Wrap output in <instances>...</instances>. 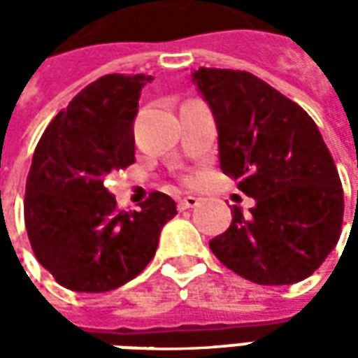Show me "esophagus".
I'll list each match as a JSON object with an SVG mask.
<instances>
[{
  "label": "esophagus",
  "instance_id": "34e87169",
  "mask_svg": "<svg viewBox=\"0 0 358 358\" xmlns=\"http://www.w3.org/2000/svg\"><path fill=\"white\" fill-rule=\"evenodd\" d=\"M199 197H195V195H186V197H182L178 201V209L180 210H186V209H194L199 205Z\"/></svg>",
  "mask_w": 358,
  "mask_h": 358
}]
</instances>
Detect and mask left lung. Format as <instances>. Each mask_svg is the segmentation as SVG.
<instances>
[{"label": "left lung", "mask_w": 358, "mask_h": 358, "mask_svg": "<svg viewBox=\"0 0 358 358\" xmlns=\"http://www.w3.org/2000/svg\"><path fill=\"white\" fill-rule=\"evenodd\" d=\"M192 80L217 120L220 169L255 199L249 215L234 205L210 251L255 284L305 280L336 248L343 220V187L318 126L255 74L201 66Z\"/></svg>", "instance_id": "1"}]
</instances>
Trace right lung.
I'll return each mask as SVG.
<instances>
[{"label":"right lung","instance_id":"add662e5","mask_svg":"<svg viewBox=\"0 0 358 358\" xmlns=\"http://www.w3.org/2000/svg\"><path fill=\"white\" fill-rule=\"evenodd\" d=\"M145 74H105L53 118L27 178L24 222L38 263L73 292L117 289L153 259L176 203L153 192L140 210H118L105 187L136 161L134 120Z\"/></svg>","mask_w":358,"mask_h":358}]
</instances>
